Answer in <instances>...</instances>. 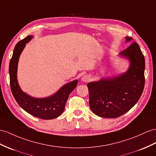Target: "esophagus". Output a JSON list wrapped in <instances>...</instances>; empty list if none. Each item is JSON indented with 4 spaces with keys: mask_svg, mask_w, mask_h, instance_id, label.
Returning a JSON list of instances; mask_svg holds the SVG:
<instances>
[{
    "mask_svg": "<svg viewBox=\"0 0 156 156\" xmlns=\"http://www.w3.org/2000/svg\"><path fill=\"white\" fill-rule=\"evenodd\" d=\"M82 81H83L84 82H87L88 81H90V75H88V74H84L82 76Z\"/></svg>",
    "mask_w": 156,
    "mask_h": 156,
    "instance_id": "obj_1",
    "label": "esophagus"
}]
</instances>
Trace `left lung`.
Listing matches in <instances>:
<instances>
[{
  "label": "left lung",
  "mask_w": 156,
  "mask_h": 156,
  "mask_svg": "<svg viewBox=\"0 0 156 156\" xmlns=\"http://www.w3.org/2000/svg\"><path fill=\"white\" fill-rule=\"evenodd\" d=\"M128 42L133 38L126 37ZM130 60L125 74L87 83L90 107L99 117L117 118L126 113L138 102L145 83V59L138 44L131 43L121 53Z\"/></svg>",
  "instance_id": "obj_1"
}]
</instances>
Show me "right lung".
<instances>
[{"label": "right lung", "instance_id": "1", "mask_svg": "<svg viewBox=\"0 0 156 156\" xmlns=\"http://www.w3.org/2000/svg\"><path fill=\"white\" fill-rule=\"evenodd\" d=\"M32 38L31 35L20 41L15 46L9 65L10 84L16 101L22 108L33 116L44 120L57 118L65 110L66 102L70 94L77 86L78 80L63 86L57 93L45 98H34L23 92L17 81V66L20 55L26 44Z\"/></svg>", "mask_w": 156, "mask_h": 156}]
</instances>
